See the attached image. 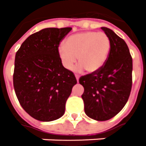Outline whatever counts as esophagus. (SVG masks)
I'll return each instance as SVG.
<instances>
[{"mask_svg":"<svg viewBox=\"0 0 146 146\" xmlns=\"http://www.w3.org/2000/svg\"><path fill=\"white\" fill-rule=\"evenodd\" d=\"M75 78H76V80L78 81V78H79V76L78 75H75Z\"/></svg>","mask_w":146,"mask_h":146,"instance_id":"obj_1","label":"esophagus"}]
</instances>
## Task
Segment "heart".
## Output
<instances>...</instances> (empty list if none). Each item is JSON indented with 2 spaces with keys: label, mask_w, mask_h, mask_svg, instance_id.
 Here are the masks:
<instances>
[{
  "label": "heart",
  "mask_w": 146,
  "mask_h": 146,
  "mask_svg": "<svg viewBox=\"0 0 146 146\" xmlns=\"http://www.w3.org/2000/svg\"><path fill=\"white\" fill-rule=\"evenodd\" d=\"M110 52V40L103 32L86 31L68 37L59 47V56L63 65L72 69L77 60L80 68L94 72L104 65Z\"/></svg>",
  "instance_id": "1"
}]
</instances>
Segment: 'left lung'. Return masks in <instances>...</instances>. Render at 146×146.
Instances as JSON below:
<instances>
[{
  "mask_svg": "<svg viewBox=\"0 0 146 146\" xmlns=\"http://www.w3.org/2000/svg\"><path fill=\"white\" fill-rule=\"evenodd\" d=\"M110 40V52L99 70L79 78L84 88L82 98L89 117L110 119L127 102L132 87V57L123 39L107 27H101Z\"/></svg>",
  "mask_w": 146,
  "mask_h": 146,
  "instance_id": "obj_1",
  "label": "left lung"
}]
</instances>
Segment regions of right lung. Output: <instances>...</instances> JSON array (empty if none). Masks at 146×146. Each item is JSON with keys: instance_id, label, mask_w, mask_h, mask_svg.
I'll use <instances>...</instances> for the list:
<instances>
[{"instance_id": "1", "label": "right lung", "mask_w": 146, "mask_h": 146, "mask_svg": "<svg viewBox=\"0 0 146 146\" xmlns=\"http://www.w3.org/2000/svg\"><path fill=\"white\" fill-rule=\"evenodd\" d=\"M71 27L45 28L30 35L16 52L13 86L19 104L39 121L64 114L66 101L77 80L63 66L59 45Z\"/></svg>"}]
</instances>
